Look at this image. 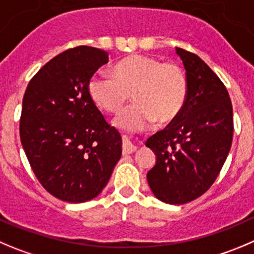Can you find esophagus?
Instances as JSON below:
<instances>
[{
	"label": "esophagus",
	"instance_id": "obj_1",
	"mask_svg": "<svg viewBox=\"0 0 254 254\" xmlns=\"http://www.w3.org/2000/svg\"><path fill=\"white\" fill-rule=\"evenodd\" d=\"M137 149L136 144L132 143L127 137H123V153L125 154H129V153H133L134 151Z\"/></svg>",
	"mask_w": 254,
	"mask_h": 254
}]
</instances>
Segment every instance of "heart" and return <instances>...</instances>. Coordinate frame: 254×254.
Here are the masks:
<instances>
[{
    "instance_id": "1",
    "label": "heart",
    "mask_w": 254,
    "mask_h": 254,
    "mask_svg": "<svg viewBox=\"0 0 254 254\" xmlns=\"http://www.w3.org/2000/svg\"><path fill=\"white\" fill-rule=\"evenodd\" d=\"M187 78L177 64L133 55L118 62L113 74L98 71L88 82L93 102L106 112H117L131 92L134 102L116 117L117 127L129 132L148 128L157 120L168 123L182 111L187 98Z\"/></svg>"
}]
</instances>
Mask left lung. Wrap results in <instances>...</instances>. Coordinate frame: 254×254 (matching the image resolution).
I'll use <instances>...</instances> for the list:
<instances>
[{"label": "left lung", "instance_id": "left-lung-1", "mask_svg": "<svg viewBox=\"0 0 254 254\" xmlns=\"http://www.w3.org/2000/svg\"><path fill=\"white\" fill-rule=\"evenodd\" d=\"M186 69L187 98L180 115L149 137L156 153L147 173L159 201L185 204L208 190L218 177L233 137V110L228 91L197 55L176 48Z\"/></svg>", "mask_w": 254, "mask_h": 254}]
</instances>
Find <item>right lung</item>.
Here are the masks:
<instances>
[{
    "label": "right lung",
    "mask_w": 254,
    "mask_h": 254,
    "mask_svg": "<svg viewBox=\"0 0 254 254\" xmlns=\"http://www.w3.org/2000/svg\"><path fill=\"white\" fill-rule=\"evenodd\" d=\"M108 53L78 46L53 57L28 83L20 137L31 168L47 192L82 203L97 197L122 154V138L88 92Z\"/></svg>",
    "instance_id": "1"
}]
</instances>
